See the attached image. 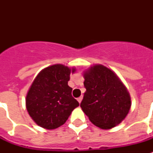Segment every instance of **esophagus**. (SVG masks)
I'll return each mask as SVG.
<instances>
[{
  "instance_id": "esophagus-1",
  "label": "esophagus",
  "mask_w": 153,
  "mask_h": 153,
  "mask_svg": "<svg viewBox=\"0 0 153 153\" xmlns=\"http://www.w3.org/2000/svg\"><path fill=\"white\" fill-rule=\"evenodd\" d=\"M77 100H78V102H79V103H81L82 100V96H81V97H79V98H78V99H77Z\"/></svg>"
}]
</instances>
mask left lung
I'll return each instance as SVG.
<instances>
[{
	"instance_id": "1",
	"label": "left lung",
	"mask_w": 153,
	"mask_h": 153,
	"mask_svg": "<svg viewBox=\"0 0 153 153\" xmlns=\"http://www.w3.org/2000/svg\"><path fill=\"white\" fill-rule=\"evenodd\" d=\"M86 92L80 106L90 121L102 129L114 128L126 118L131 107L127 89L117 75L103 65L84 71Z\"/></svg>"
}]
</instances>
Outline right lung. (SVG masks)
Returning <instances> with one entry per match:
<instances>
[{"instance_id": "obj_1", "label": "right lung", "mask_w": 153, "mask_h": 153, "mask_svg": "<svg viewBox=\"0 0 153 153\" xmlns=\"http://www.w3.org/2000/svg\"><path fill=\"white\" fill-rule=\"evenodd\" d=\"M75 71L62 64L44 68L37 74L26 96V108L40 127L55 129L67 121L79 103L68 86L70 74Z\"/></svg>"}]
</instances>
